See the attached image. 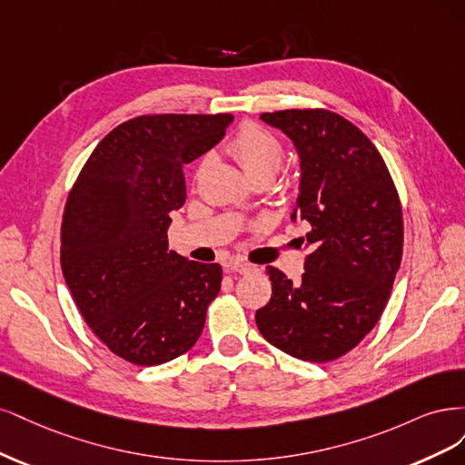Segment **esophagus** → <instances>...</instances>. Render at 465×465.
<instances>
[{"label":"esophagus","mask_w":465,"mask_h":465,"mask_svg":"<svg viewBox=\"0 0 465 465\" xmlns=\"http://www.w3.org/2000/svg\"><path fill=\"white\" fill-rule=\"evenodd\" d=\"M228 271L235 272V274H249L254 271V266L249 262H243V261H232V262H228Z\"/></svg>","instance_id":"1"}]
</instances>
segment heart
<instances>
[{
  "mask_svg": "<svg viewBox=\"0 0 465 465\" xmlns=\"http://www.w3.org/2000/svg\"><path fill=\"white\" fill-rule=\"evenodd\" d=\"M230 154L243 168L247 177L276 175L282 166L283 151L278 139L257 125H245L228 146Z\"/></svg>",
  "mask_w": 465,
  "mask_h": 465,
  "instance_id": "b5f03b06",
  "label": "heart"
}]
</instances>
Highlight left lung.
Listing matches in <instances>:
<instances>
[{"label":"left lung","mask_w":465,"mask_h":465,"mask_svg":"<svg viewBox=\"0 0 465 465\" xmlns=\"http://www.w3.org/2000/svg\"><path fill=\"white\" fill-rule=\"evenodd\" d=\"M292 141L299 189L292 222H309L302 282L266 266L272 297L254 319L297 359L332 361L379 322L401 262L403 222L392 177L374 144L328 110L262 114Z\"/></svg>","instance_id":"1"}]
</instances>
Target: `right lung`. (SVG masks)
Listing matches in <instances>:
<instances>
[{"instance_id":"add662e5","label":"right lung","mask_w":465,"mask_h":465,"mask_svg":"<svg viewBox=\"0 0 465 465\" xmlns=\"http://www.w3.org/2000/svg\"><path fill=\"white\" fill-rule=\"evenodd\" d=\"M233 115H141L100 141L71 189L62 271L83 319L125 361L185 353L220 292L222 266L168 249L187 199L185 163L214 148Z\"/></svg>"}]
</instances>
